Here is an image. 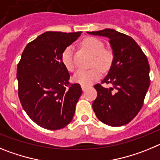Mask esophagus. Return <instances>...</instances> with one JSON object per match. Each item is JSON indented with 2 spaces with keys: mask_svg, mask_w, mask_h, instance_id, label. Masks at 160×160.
<instances>
[{
  "mask_svg": "<svg viewBox=\"0 0 160 160\" xmlns=\"http://www.w3.org/2000/svg\"><path fill=\"white\" fill-rule=\"evenodd\" d=\"M82 89L83 91H85V90L87 89V86H82Z\"/></svg>",
  "mask_w": 160,
  "mask_h": 160,
  "instance_id": "1",
  "label": "esophagus"
}]
</instances>
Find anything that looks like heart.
<instances>
[{"mask_svg":"<svg viewBox=\"0 0 160 160\" xmlns=\"http://www.w3.org/2000/svg\"><path fill=\"white\" fill-rule=\"evenodd\" d=\"M82 45L89 51L91 52L92 54H94L93 66H98L102 70H108L112 63L113 54L111 50L104 49V44L101 40L90 37L85 38L82 41ZM62 61L68 70H74L75 62L73 58V46H69L66 48L62 55ZM100 69L98 67H94L90 70H79L73 75V81L81 84L82 86H90L100 78L102 72Z\"/></svg>","mask_w":160,"mask_h":160,"instance_id":"obj_1","label":"heart"}]
</instances>
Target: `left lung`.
Masks as SVG:
<instances>
[{
  "label": "left lung",
  "instance_id": "obj_1",
  "mask_svg": "<svg viewBox=\"0 0 160 160\" xmlns=\"http://www.w3.org/2000/svg\"><path fill=\"white\" fill-rule=\"evenodd\" d=\"M109 39L113 60L102 83L94 86L98 96L92 104L96 116L111 127L131 122L140 111L150 86V66L146 55L130 36L112 29L87 32Z\"/></svg>",
  "mask_w": 160,
  "mask_h": 160
}]
</instances>
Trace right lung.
I'll return each instance as SVG.
<instances>
[{"label":"right lung","instance_id":"1","mask_svg":"<svg viewBox=\"0 0 160 160\" xmlns=\"http://www.w3.org/2000/svg\"><path fill=\"white\" fill-rule=\"evenodd\" d=\"M81 33L44 32L26 46L18 65L20 102L28 116L45 129H62L73 119L82 90L78 83L69 84L62 55Z\"/></svg>","mask_w":160,"mask_h":160}]
</instances>
